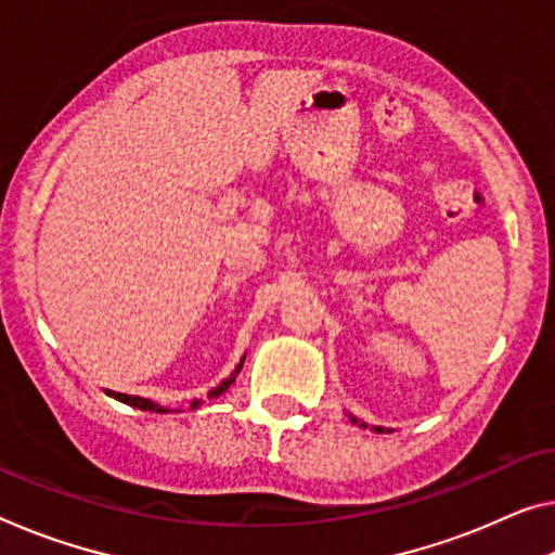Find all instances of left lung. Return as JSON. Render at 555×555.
<instances>
[{
    "label": "left lung",
    "mask_w": 555,
    "mask_h": 555,
    "mask_svg": "<svg viewBox=\"0 0 555 555\" xmlns=\"http://www.w3.org/2000/svg\"><path fill=\"white\" fill-rule=\"evenodd\" d=\"M349 420H352V424H360V426H362V429H366V424H364V422H360V420H357V416H352V414H349ZM372 429H374V431H379V434H382V431H385V429H382V426H372Z\"/></svg>",
    "instance_id": "left-lung-1"
}]
</instances>
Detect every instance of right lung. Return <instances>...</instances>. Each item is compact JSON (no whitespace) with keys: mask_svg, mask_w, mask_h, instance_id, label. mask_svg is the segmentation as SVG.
Wrapping results in <instances>:
<instances>
[{"mask_svg":"<svg viewBox=\"0 0 555 555\" xmlns=\"http://www.w3.org/2000/svg\"><path fill=\"white\" fill-rule=\"evenodd\" d=\"M241 366H243V362L235 366V372L230 374L228 379H223L220 382L218 387H212L210 391H208V399H216V397H220L223 395V391L233 385L235 382V377H237V372H241ZM108 397H114V399H118V402H124V404H129V406H135V409H141V412H160V414H166V412H170V406H160V404H156V402H151V399H143V397H133V395H121V391H106ZM195 406H201V399H193L191 402V409H195ZM176 412H181V409H176Z\"/></svg>","mask_w":555,"mask_h":555,"instance_id":"add662e5","label":"right lung"}]
</instances>
